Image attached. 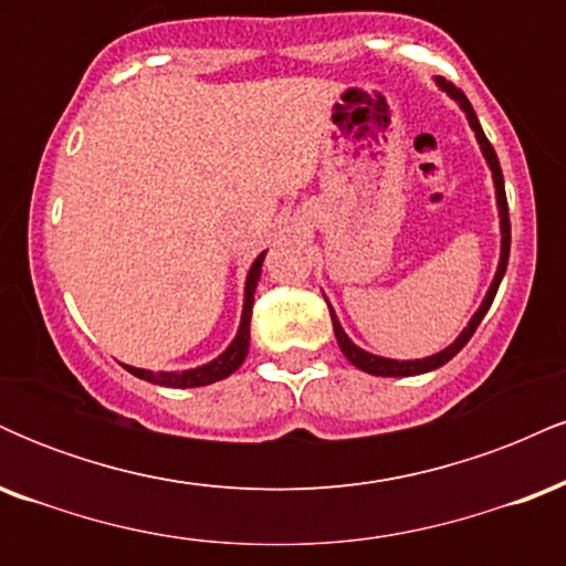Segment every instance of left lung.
I'll use <instances>...</instances> for the list:
<instances>
[{
	"label": "left lung",
	"mask_w": 566,
	"mask_h": 566,
	"mask_svg": "<svg viewBox=\"0 0 566 566\" xmlns=\"http://www.w3.org/2000/svg\"><path fill=\"white\" fill-rule=\"evenodd\" d=\"M437 87L441 93H447L452 97L454 103L460 106V112L465 114V119H469V125L473 129V135H476V143L479 148H482V157L486 161V167H490L492 172V184H495V201H497V218H500V258H497V271L495 276H492L490 282V290H486L482 305H479L476 311H473V316L469 319V324L463 327V333H460L454 340L450 343L447 348H441L439 354H431V356H423V359H388V356H378V354H369V350L359 348L354 340L346 335V329H343L340 319H337L333 303L327 301V295H324V301H327V308H329V316H333V329H335V337H337V346H340L343 356L354 365L356 369H361V373H369V375H380V378H407V375H423V373H431V369H437L441 365H447V361L452 359L454 354H458L460 348L465 346V343L471 340V335L476 333V327L482 324L484 314L490 311L492 301H495V292L500 287V282H503L505 276V269H509V252H511V220H509V201H505V186H503V170H500V161H497V154L495 148L490 146V140H486L482 125H479L476 114H473V106L469 103V97L460 93L454 84H450L447 80H441L437 76Z\"/></svg>",
	"instance_id": "obj_1"
}]
</instances>
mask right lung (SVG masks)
Masks as SVG:
<instances>
[{
    "instance_id": "obj_1",
    "label": "right lung",
    "mask_w": 566,
    "mask_h": 566,
    "mask_svg": "<svg viewBox=\"0 0 566 566\" xmlns=\"http://www.w3.org/2000/svg\"><path fill=\"white\" fill-rule=\"evenodd\" d=\"M263 258L265 252L255 258V263L250 265L244 279V303H242V319H239V329L233 335V340L229 343V348L223 354H218L216 359L207 361V365L191 367V369H172V373H154V369H143V367H129L125 369L135 375V378L154 382V386H167V388H199V386H210V382L226 380L229 375L237 373L242 367V361L247 359V350H250V319H252V303H255V290L258 282H261V269H263Z\"/></svg>"
}]
</instances>
